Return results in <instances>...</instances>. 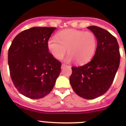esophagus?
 I'll return each mask as SVG.
<instances>
[{
    "mask_svg": "<svg viewBox=\"0 0 126 126\" xmlns=\"http://www.w3.org/2000/svg\"><path fill=\"white\" fill-rule=\"evenodd\" d=\"M65 67H67V65H65V64H62V65H61V69H63V68H65ZM69 67H70V66H69Z\"/></svg>",
    "mask_w": 126,
    "mask_h": 126,
    "instance_id": "34e87169",
    "label": "esophagus"
}]
</instances>
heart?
<instances>
[{"label": "heart", "instance_id": "1", "mask_svg": "<svg viewBox=\"0 0 126 126\" xmlns=\"http://www.w3.org/2000/svg\"><path fill=\"white\" fill-rule=\"evenodd\" d=\"M97 39L91 31L66 29L57 34L56 38L48 40V49L57 59H61L67 52L66 61L73 60L79 64L88 62L92 59L97 49Z\"/></svg>", "mask_w": 126, "mask_h": 126}]
</instances>
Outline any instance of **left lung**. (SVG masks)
Returning a JSON list of instances; mask_svg holds the SVG:
<instances>
[{
	"mask_svg": "<svg viewBox=\"0 0 126 126\" xmlns=\"http://www.w3.org/2000/svg\"><path fill=\"white\" fill-rule=\"evenodd\" d=\"M95 34L97 46L93 59L80 67H73L69 80L73 90L81 97L93 99L107 92L113 82L120 61L116 38L97 26L88 27Z\"/></svg>",
	"mask_w": 126,
	"mask_h": 126,
	"instance_id": "obj_1",
	"label": "left lung"
}]
</instances>
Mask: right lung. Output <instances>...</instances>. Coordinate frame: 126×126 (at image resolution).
Here are the masks:
<instances>
[{
	"label": "right lung",
	"mask_w": 126,
	"mask_h": 126,
	"mask_svg": "<svg viewBox=\"0 0 126 126\" xmlns=\"http://www.w3.org/2000/svg\"><path fill=\"white\" fill-rule=\"evenodd\" d=\"M55 27H34L19 33L8 49V65L14 85L30 99H40L53 89L61 63L48 52L47 42Z\"/></svg>",
	"instance_id": "obj_1"
}]
</instances>
